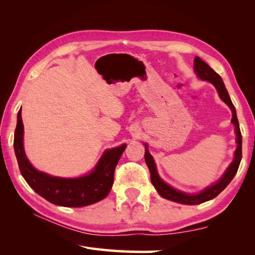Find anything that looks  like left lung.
Returning <instances> with one entry per match:
<instances>
[{
	"label": "left lung",
	"mask_w": 255,
	"mask_h": 255,
	"mask_svg": "<svg viewBox=\"0 0 255 255\" xmlns=\"http://www.w3.org/2000/svg\"><path fill=\"white\" fill-rule=\"evenodd\" d=\"M194 70L199 77V79L208 81V82L213 83L215 85V88L218 91L220 99L230 107V110L232 112L231 122L236 127L238 147H237V150L235 152L234 162H232L228 169H227L224 176L221 177L220 180L215 184V185H211V186L207 187L206 189H204L202 193L196 194V195H188L185 193H182L180 191H176V189L172 188L171 186L167 185L166 183L162 181L160 176L158 175V172H156V167H155V163H154L152 155L149 153L147 147H145V153H144L145 163H147V165L149 167L150 175H151V182H152L153 186L155 187L156 191H158V193L163 198L172 200V202L185 204V205L202 204L204 202H207V200L215 198L216 196H218V195L223 192L227 186H228V184L232 181V178H234L235 175L237 174L238 169H239V165H240V162H241V158H242V136H241V131H240V127H239V122H238V118H237L236 108L230 100V96H229L228 91H227L226 86L224 84L223 79H221L220 75L218 73H216L214 70L211 69L205 61H203L199 57H195ZM144 145H147V144H144Z\"/></svg>",
	"instance_id": "8db88e82"
}]
</instances>
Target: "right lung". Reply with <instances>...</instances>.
Instances as JSON below:
<instances>
[{
    "mask_svg": "<svg viewBox=\"0 0 255 255\" xmlns=\"http://www.w3.org/2000/svg\"><path fill=\"white\" fill-rule=\"evenodd\" d=\"M23 133L24 125L19 110L14 133V150L19 171L27 184L48 202L63 207H83L104 199L111 192L114 172L126 144L105 151L90 174L77 178H62L39 172L29 163L24 151Z\"/></svg>",
    "mask_w": 255,
    "mask_h": 255,
    "instance_id": "1",
    "label": "right lung"
}]
</instances>
